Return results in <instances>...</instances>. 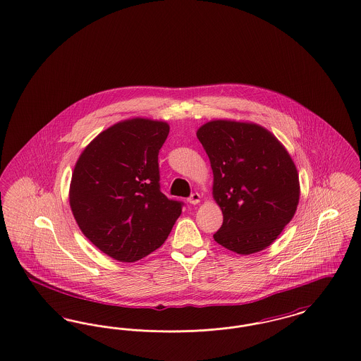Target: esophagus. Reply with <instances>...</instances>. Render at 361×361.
<instances>
[{"label":"esophagus","mask_w":361,"mask_h":361,"mask_svg":"<svg viewBox=\"0 0 361 361\" xmlns=\"http://www.w3.org/2000/svg\"><path fill=\"white\" fill-rule=\"evenodd\" d=\"M188 202L189 204H197V202H200V195L197 193V192H195V193H192L189 197H188Z\"/></svg>","instance_id":"obj_1"}]
</instances>
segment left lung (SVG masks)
I'll use <instances>...</instances> for the list:
<instances>
[{
    "label": "left lung",
    "mask_w": 361,
    "mask_h": 361,
    "mask_svg": "<svg viewBox=\"0 0 361 361\" xmlns=\"http://www.w3.org/2000/svg\"><path fill=\"white\" fill-rule=\"evenodd\" d=\"M211 161L223 224L219 245L248 255L271 245L294 216L298 173L286 149L254 123L212 121L197 130Z\"/></svg>",
    "instance_id": "obj_1"
}]
</instances>
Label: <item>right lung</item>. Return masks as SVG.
I'll list each match as a JSON object with an SVG mask.
<instances>
[{
	"mask_svg": "<svg viewBox=\"0 0 361 361\" xmlns=\"http://www.w3.org/2000/svg\"><path fill=\"white\" fill-rule=\"evenodd\" d=\"M169 125L135 118L109 128L73 169L70 205L79 228L104 254L142 259L164 245L184 202L159 185V153Z\"/></svg>",
	"mask_w": 361,
	"mask_h": 361,
	"instance_id": "1",
	"label": "right lung"
}]
</instances>
